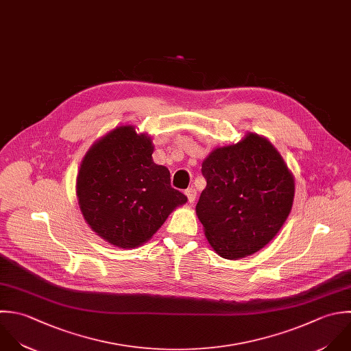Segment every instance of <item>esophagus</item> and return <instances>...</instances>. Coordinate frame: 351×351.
Here are the masks:
<instances>
[{
  "label": "esophagus",
  "instance_id": "esophagus-1",
  "mask_svg": "<svg viewBox=\"0 0 351 351\" xmlns=\"http://www.w3.org/2000/svg\"><path fill=\"white\" fill-rule=\"evenodd\" d=\"M184 194L187 195V199H189V202L190 204H193L194 201H195V197H197V191H195V189H187L186 191H184Z\"/></svg>",
  "mask_w": 351,
  "mask_h": 351
}]
</instances>
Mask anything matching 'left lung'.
I'll return each instance as SVG.
<instances>
[{"label": "left lung", "instance_id": "1", "mask_svg": "<svg viewBox=\"0 0 351 351\" xmlns=\"http://www.w3.org/2000/svg\"><path fill=\"white\" fill-rule=\"evenodd\" d=\"M206 187L195 206L205 237L227 260L254 254L287 220L295 183L276 147L249 132L235 145L215 149L202 162Z\"/></svg>", "mask_w": 351, "mask_h": 351}]
</instances>
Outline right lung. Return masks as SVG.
<instances>
[{
    "instance_id": "right-lung-1",
    "label": "right lung",
    "mask_w": 351,
    "mask_h": 351,
    "mask_svg": "<svg viewBox=\"0 0 351 351\" xmlns=\"http://www.w3.org/2000/svg\"><path fill=\"white\" fill-rule=\"evenodd\" d=\"M153 142L132 125L98 139L76 178L80 212L108 243L134 249L146 243L187 197L171 187L167 167L153 161Z\"/></svg>"
}]
</instances>
